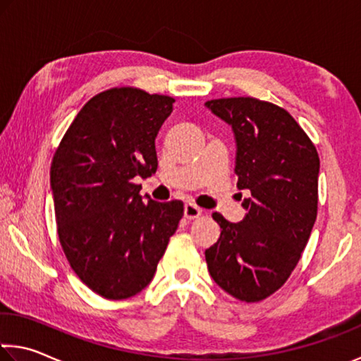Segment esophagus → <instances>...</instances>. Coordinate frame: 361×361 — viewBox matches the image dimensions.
Masks as SVG:
<instances>
[{"instance_id":"obj_1","label":"esophagus","mask_w":361,"mask_h":361,"mask_svg":"<svg viewBox=\"0 0 361 361\" xmlns=\"http://www.w3.org/2000/svg\"><path fill=\"white\" fill-rule=\"evenodd\" d=\"M202 215V209H199L197 205L194 204H185V216L188 220L197 219V216Z\"/></svg>"}]
</instances>
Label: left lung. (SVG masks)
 I'll use <instances>...</instances> for the list:
<instances>
[{
	"mask_svg": "<svg viewBox=\"0 0 361 361\" xmlns=\"http://www.w3.org/2000/svg\"><path fill=\"white\" fill-rule=\"evenodd\" d=\"M233 130L239 190L245 215L231 223L215 212L220 238L205 250L209 273L244 302H259L281 288L300 260L317 220L319 157L293 116L255 98L205 102Z\"/></svg>",
	"mask_w": 361,
	"mask_h": 361,
	"instance_id": "8db88e82",
	"label": "left lung"
}]
</instances>
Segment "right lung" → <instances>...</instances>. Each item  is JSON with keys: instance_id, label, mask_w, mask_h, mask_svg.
Masks as SVG:
<instances>
[{"instance_id": "add662e5", "label": "right lung", "mask_w": 361, "mask_h": 361, "mask_svg": "<svg viewBox=\"0 0 361 361\" xmlns=\"http://www.w3.org/2000/svg\"><path fill=\"white\" fill-rule=\"evenodd\" d=\"M170 96L112 88L77 114L51 164L57 234L77 276L104 299L133 297L152 281L183 216V202L140 196L136 176L157 170L156 138Z\"/></svg>"}]
</instances>
